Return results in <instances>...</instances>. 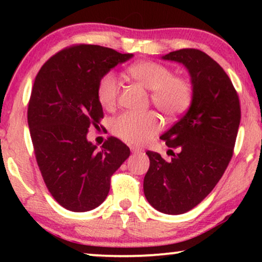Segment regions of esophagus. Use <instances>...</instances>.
<instances>
[{
	"instance_id": "esophagus-1",
	"label": "esophagus",
	"mask_w": 262,
	"mask_h": 262,
	"mask_svg": "<svg viewBox=\"0 0 262 262\" xmlns=\"http://www.w3.org/2000/svg\"><path fill=\"white\" fill-rule=\"evenodd\" d=\"M130 149H131V152H134V154H139L143 151L142 148H138V146H135V145L130 146Z\"/></svg>"
}]
</instances>
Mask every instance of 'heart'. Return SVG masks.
I'll list each match as a JSON object with an SVG mask.
<instances>
[{
	"instance_id": "obj_1",
	"label": "heart",
	"mask_w": 262,
	"mask_h": 262,
	"mask_svg": "<svg viewBox=\"0 0 262 262\" xmlns=\"http://www.w3.org/2000/svg\"><path fill=\"white\" fill-rule=\"evenodd\" d=\"M132 80L151 91L154 105L168 117L185 113L193 101L192 84L186 78L173 76L169 68L152 60H142L127 68ZM120 83L113 73L103 74L98 82L96 95L103 108L113 110L118 102ZM162 127L156 112H125L113 119L111 128L117 137L132 144H143Z\"/></svg>"
}]
</instances>
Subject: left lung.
Masks as SVG:
<instances>
[{"label":"left lung","instance_id":"obj_1","mask_svg":"<svg viewBox=\"0 0 262 262\" xmlns=\"http://www.w3.org/2000/svg\"><path fill=\"white\" fill-rule=\"evenodd\" d=\"M162 58L188 70L193 101L185 116L161 136L167 146L179 149L171 161L146 152L150 167L143 188L157 211L181 214L205 199L224 174L234 152L241 107L227 73L205 52L182 49Z\"/></svg>","mask_w":262,"mask_h":262}]
</instances>
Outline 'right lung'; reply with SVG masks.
<instances>
[{
	"mask_svg": "<svg viewBox=\"0 0 262 262\" xmlns=\"http://www.w3.org/2000/svg\"><path fill=\"white\" fill-rule=\"evenodd\" d=\"M99 45H73L40 68L28 102L27 120L46 187L64 209L85 212L103 203L111 177L130 149L110 137L101 150L88 142L103 118L96 88L103 74L132 58Z\"/></svg>",
	"mask_w": 262,
	"mask_h": 262,
	"instance_id": "1",
	"label": "right lung"
}]
</instances>
